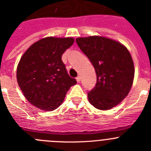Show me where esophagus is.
<instances>
[{"label": "esophagus", "mask_w": 151, "mask_h": 151, "mask_svg": "<svg viewBox=\"0 0 151 151\" xmlns=\"http://www.w3.org/2000/svg\"><path fill=\"white\" fill-rule=\"evenodd\" d=\"M81 76H78V77H77V78H76V81H77V82H80V81H81Z\"/></svg>", "instance_id": "34e87169"}]
</instances>
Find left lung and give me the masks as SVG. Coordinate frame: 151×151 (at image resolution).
Instances as JSON below:
<instances>
[{
  "label": "left lung",
  "instance_id": "left-lung-1",
  "mask_svg": "<svg viewBox=\"0 0 151 151\" xmlns=\"http://www.w3.org/2000/svg\"><path fill=\"white\" fill-rule=\"evenodd\" d=\"M77 45L92 62L97 76L95 88L88 100L95 108L110 110L128 96L135 68L129 51L123 44L101 36L76 39Z\"/></svg>",
  "mask_w": 151,
  "mask_h": 151
}]
</instances>
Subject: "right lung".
Here are the masks:
<instances>
[{"label":"right lung","mask_w":151,"mask_h":151,"mask_svg":"<svg viewBox=\"0 0 151 151\" xmlns=\"http://www.w3.org/2000/svg\"><path fill=\"white\" fill-rule=\"evenodd\" d=\"M74 42L73 37H47L34 43L21 57L17 83L25 99L36 108L55 110L70 86L77 83L62 61V54Z\"/></svg>","instance_id":"1"}]
</instances>
